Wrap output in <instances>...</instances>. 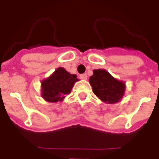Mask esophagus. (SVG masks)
I'll list each match as a JSON object with an SVG mask.
<instances>
[{
    "label": "esophagus",
    "instance_id": "obj_1",
    "mask_svg": "<svg viewBox=\"0 0 159 159\" xmlns=\"http://www.w3.org/2000/svg\"><path fill=\"white\" fill-rule=\"evenodd\" d=\"M80 78L82 80H87V75L86 74V73H84V74H81L80 75Z\"/></svg>",
    "mask_w": 159,
    "mask_h": 159
}]
</instances>
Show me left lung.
I'll list each match as a JSON object with an SVG mask.
<instances>
[{
  "label": "left lung",
  "mask_w": 159,
  "mask_h": 159,
  "mask_svg": "<svg viewBox=\"0 0 159 159\" xmlns=\"http://www.w3.org/2000/svg\"><path fill=\"white\" fill-rule=\"evenodd\" d=\"M89 82L94 94L102 102L112 104L118 102L123 97L125 89V83L115 79L106 70H94Z\"/></svg>",
  "instance_id": "1"
}]
</instances>
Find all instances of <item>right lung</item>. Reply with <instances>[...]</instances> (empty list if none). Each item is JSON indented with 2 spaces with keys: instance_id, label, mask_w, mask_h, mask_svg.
I'll return each instance as SVG.
<instances>
[{
  "instance_id": "add662e5",
  "label": "right lung",
  "mask_w": 159,
  "mask_h": 159,
  "mask_svg": "<svg viewBox=\"0 0 159 159\" xmlns=\"http://www.w3.org/2000/svg\"><path fill=\"white\" fill-rule=\"evenodd\" d=\"M77 81V75L70 74L63 67H58L41 83L42 97L49 102H61L65 95L69 94Z\"/></svg>"
}]
</instances>
